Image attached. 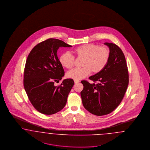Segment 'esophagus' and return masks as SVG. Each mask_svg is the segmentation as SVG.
<instances>
[{
    "label": "esophagus",
    "mask_w": 150,
    "mask_h": 150,
    "mask_svg": "<svg viewBox=\"0 0 150 150\" xmlns=\"http://www.w3.org/2000/svg\"><path fill=\"white\" fill-rule=\"evenodd\" d=\"M74 82H75V84H77V83H78L80 82V80H74Z\"/></svg>",
    "instance_id": "1"
}]
</instances>
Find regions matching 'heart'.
<instances>
[{
	"label": "heart",
	"instance_id": "1",
	"mask_svg": "<svg viewBox=\"0 0 150 150\" xmlns=\"http://www.w3.org/2000/svg\"><path fill=\"white\" fill-rule=\"evenodd\" d=\"M74 52L78 58H83L81 62L83 67L74 69L67 74L68 78L74 80L84 78L91 71L94 74L102 71L106 66L110 57V52L107 47L95 44L81 45L75 48ZM59 60L63 67L70 69L74 66L75 57L66 52L61 54Z\"/></svg>",
	"mask_w": 150,
	"mask_h": 150
}]
</instances>
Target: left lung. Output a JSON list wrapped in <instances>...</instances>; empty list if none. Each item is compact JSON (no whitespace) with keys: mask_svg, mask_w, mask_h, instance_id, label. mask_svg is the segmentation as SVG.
<instances>
[{"mask_svg":"<svg viewBox=\"0 0 150 150\" xmlns=\"http://www.w3.org/2000/svg\"><path fill=\"white\" fill-rule=\"evenodd\" d=\"M104 44L110 52L108 62L102 71L89 78L97 84L81 81L84 86L80 92L83 105L97 116L108 114L120 105L129 83L128 70L122 51L114 43Z\"/></svg>","mask_w":150,"mask_h":150,"instance_id":"8db88e82","label":"left lung"}]
</instances>
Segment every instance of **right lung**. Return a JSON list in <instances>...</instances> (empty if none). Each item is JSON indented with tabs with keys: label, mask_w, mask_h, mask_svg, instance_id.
Masks as SVG:
<instances>
[{
	"label": "right lung",
	"mask_w": 150,
	"mask_h": 150,
	"mask_svg": "<svg viewBox=\"0 0 150 150\" xmlns=\"http://www.w3.org/2000/svg\"><path fill=\"white\" fill-rule=\"evenodd\" d=\"M64 42L50 38L38 44L29 53L23 75V86L32 105L45 115L56 114L65 106L74 81L66 79L54 86L64 76L57 57L59 47H71Z\"/></svg>",
	"instance_id": "right-lung-1"
}]
</instances>
